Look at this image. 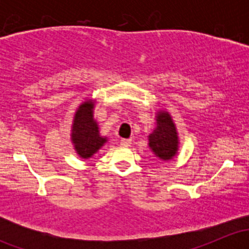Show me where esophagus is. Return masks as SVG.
<instances>
[{
  "label": "esophagus",
  "mask_w": 249,
  "mask_h": 249,
  "mask_svg": "<svg viewBox=\"0 0 249 249\" xmlns=\"http://www.w3.org/2000/svg\"><path fill=\"white\" fill-rule=\"evenodd\" d=\"M120 144L123 145V147H129L130 144H131V140H127V139H123L120 141Z\"/></svg>",
  "instance_id": "34e87169"
}]
</instances>
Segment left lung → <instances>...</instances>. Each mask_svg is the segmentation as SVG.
Here are the masks:
<instances>
[{
	"mask_svg": "<svg viewBox=\"0 0 249 249\" xmlns=\"http://www.w3.org/2000/svg\"><path fill=\"white\" fill-rule=\"evenodd\" d=\"M148 145L157 158L169 161L177 155L179 139L171 114L159 110L155 114V127L148 136Z\"/></svg>",
	"mask_w": 249,
	"mask_h": 249,
	"instance_id": "obj_1",
	"label": "left lung"
}]
</instances>
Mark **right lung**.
Returning a JSON list of instances; mask_svg holds the SVG:
<instances>
[{
	"mask_svg": "<svg viewBox=\"0 0 249 249\" xmlns=\"http://www.w3.org/2000/svg\"><path fill=\"white\" fill-rule=\"evenodd\" d=\"M94 100H87L79 105L72 123L71 141L74 150L82 159H89L96 154L108 139L100 135L99 124L94 119Z\"/></svg>",
	"mask_w": 249,
	"mask_h": 249,
	"instance_id": "1",
	"label": "right lung"
}]
</instances>
